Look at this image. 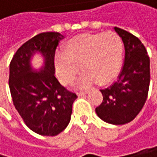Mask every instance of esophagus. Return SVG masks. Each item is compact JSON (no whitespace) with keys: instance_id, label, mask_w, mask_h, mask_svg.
<instances>
[{"instance_id":"obj_1","label":"esophagus","mask_w":157,"mask_h":157,"mask_svg":"<svg viewBox=\"0 0 157 157\" xmlns=\"http://www.w3.org/2000/svg\"><path fill=\"white\" fill-rule=\"evenodd\" d=\"M86 93V91H78L77 92V95L78 96H83V95H85Z\"/></svg>"}]
</instances>
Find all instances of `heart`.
I'll list each match as a JSON object with an SVG mask.
<instances>
[{"mask_svg":"<svg viewBox=\"0 0 157 157\" xmlns=\"http://www.w3.org/2000/svg\"><path fill=\"white\" fill-rule=\"evenodd\" d=\"M122 53V39L115 32L77 36L67 42L64 55L60 52L57 55L56 72L64 85H71L81 66L85 71L80 78L82 86H87L95 81L105 85L118 75Z\"/></svg>","mask_w":157,"mask_h":157,"instance_id":"b5f03b06","label":"heart"}]
</instances>
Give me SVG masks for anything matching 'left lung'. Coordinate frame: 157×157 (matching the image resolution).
Returning a JSON list of instances; mask_svg holds the SVG:
<instances>
[{"mask_svg":"<svg viewBox=\"0 0 157 157\" xmlns=\"http://www.w3.org/2000/svg\"><path fill=\"white\" fill-rule=\"evenodd\" d=\"M115 31L124 44V63L117 81L101 89L102 101L95 111L104 121L121 125L132 121L145 105L150 86V58L136 36L118 27Z\"/></svg>","mask_w":157,"mask_h":157,"instance_id":"8db88e82","label":"left lung"}]
</instances>
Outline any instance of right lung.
Returning a JSON list of instances; mask_svg holds the SVG:
<instances>
[{"mask_svg":"<svg viewBox=\"0 0 157 157\" xmlns=\"http://www.w3.org/2000/svg\"><path fill=\"white\" fill-rule=\"evenodd\" d=\"M63 37L56 32L40 33L17 49L10 62L13 104L24 123L41 136H56L67 127L77 98L55 76L56 50ZM36 51L45 57L44 68L38 73H34L29 65Z\"/></svg>","mask_w":157,"mask_h":157,"instance_id":"obj_1","label":"right lung"}]
</instances>
